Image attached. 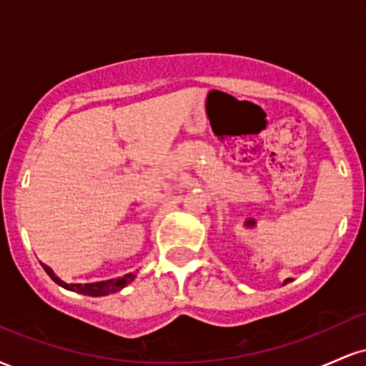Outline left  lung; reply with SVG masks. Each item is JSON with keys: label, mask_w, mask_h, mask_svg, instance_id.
Returning <instances> with one entry per match:
<instances>
[{"label": "left lung", "mask_w": 366, "mask_h": 366, "mask_svg": "<svg viewBox=\"0 0 366 366\" xmlns=\"http://www.w3.org/2000/svg\"><path fill=\"white\" fill-rule=\"evenodd\" d=\"M287 282H289V279H285V280H284V284H287Z\"/></svg>", "instance_id": "8db88e82"}]
</instances>
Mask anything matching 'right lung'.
I'll use <instances>...</instances> for the list:
<instances>
[{"mask_svg": "<svg viewBox=\"0 0 366 366\" xmlns=\"http://www.w3.org/2000/svg\"><path fill=\"white\" fill-rule=\"evenodd\" d=\"M41 267L44 268V272L48 274L51 279L56 282L58 285H61L63 289L66 291H72L77 294H84V296H92V297H98V296H108V294L113 292H119L120 289H124L125 285H129L136 279V274H125L124 277H117V279H110V280H102V282H89V284H69L65 280H61L60 277L53 272V268H49L48 264L41 263Z\"/></svg>", "mask_w": 366, "mask_h": 366, "instance_id": "1", "label": "right lung"}]
</instances>
